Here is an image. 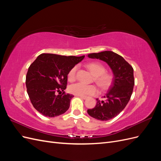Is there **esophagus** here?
<instances>
[{"label":"esophagus","instance_id":"esophagus-1","mask_svg":"<svg viewBox=\"0 0 161 161\" xmlns=\"http://www.w3.org/2000/svg\"><path fill=\"white\" fill-rule=\"evenodd\" d=\"M80 97L81 99H86L87 98L86 96H80Z\"/></svg>","mask_w":161,"mask_h":161}]
</instances>
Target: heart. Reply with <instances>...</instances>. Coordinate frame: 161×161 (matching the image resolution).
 I'll return each instance as SVG.
<instances>
[{
	"instance_id": "heart-1",
	"label": "heart",
	"mask_w": 161,
	"mask_h": 161,
	"mask_svg": "<svg viewBox=\"0 0 161 161\" xmlns=\"http://www.w3.org/2000/svg\"><path fill=\"white\" fill-rule=\"evenodd\" d=\"M89 70L95 76V82L101 89H106L111 85L113 76L109 73L106 72L105 66L99 62H91L86 65ZM78 66H75L68 72V79L72 82L76 79ZM69 91L72 94L78 96L95 95L98 93V89L93 85H85L82 82H77L69 86Z\"/></svg>"
}]
</instances>
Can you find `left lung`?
Returning a JSON list of instances; mask_svg holds the SVG:
<instances>
[{"instance_id":"8db88e82","label":"left lung","mask_w":161,"mask_h":161,"mask_svg":"<svg viewBox=\"0 0 161 161\" xmlns=\"http://www.w3.org/2000/svg\"><path fill=\"white\" fill-rule=\"evenodd\" d=\"M88 57L105 62L114 73L112 85L104 97L106 101L97 99L95 108L87 110L93 118L109 120L118 115L130 99L134 85V69L122 56L111 51L89 53Z\"/></svg>"}]
</instances>
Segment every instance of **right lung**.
Listing matches in <instances>:
<instances>
[{
	"label": "right lung",
	"mask_w": 161,
	"mask_h": 161,
	"mask_svg": "<svg viewBox=\"0 0 161 161\" xmlns=\"http://www.w3.org/2000/svg\"><path fill=\"white\" fill-rule=\"evenodd\" d=\"M85 56H66L42 53L29 67L26 75L27 92L33 106L50 118L64 114L70 107L72 95L64 91L68 72ZM61 94L56 95V92Z\"/></svg>",
	"instance_id": "add662e5"
}]
</instances>
